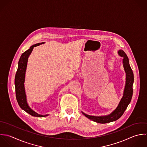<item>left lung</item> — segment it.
Listing matches in <instances>:
<instances>
[{
	"mask_svg": "<svg viewBox=\"0 0 147 147\" xmlns=\"http://www.w3.org/2000/svg\"><path fill=\"white\" fill-rule=\"evenodd\" d=\"M118 54L123 58V67L126 73L125 85L123 92V96L121 98L117 108L110 114L105 116H91L87 115L83 112L82 113L89 119L100 124H105L116 121L124 113L128 105L131 102L133 95V84L134 82V76L132 70L130 66L129 59L123 50L118 51Z\"/></svg>",
	"mask_w": 147,
	"mask_h": 147,
	"instance_id": "left-lung-1",
	"label": "left lung"
}]
</instances>
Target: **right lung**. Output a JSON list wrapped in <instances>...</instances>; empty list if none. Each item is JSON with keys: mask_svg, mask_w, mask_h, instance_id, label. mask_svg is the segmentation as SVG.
Returning a JSON list of instances; mask_svg holds the SVG:
<instances>
[{"mask_svg": "<svg viewBox=\"0 0 147 147\" xmlns=\"http://www.w3.org/2000/svg\"><path fill=\"white\" fill-rule=\"evenodd\" d=\"M43 43H45V42L33 45L30 47L29 49L26 50L22 54L18 62V67L15 77L16 97L19 107L22 108V109L24 110L30 115L38 117H44L49 116V115H39L29 107L27 101V97L24 84L25 81V76L27 66L28 58L34 47L38 46Z\"/></svg>", "mask_w": 147, "mask_h": 147, "instance_id": "add662e5", "label": "right lung"}]
</instances>
